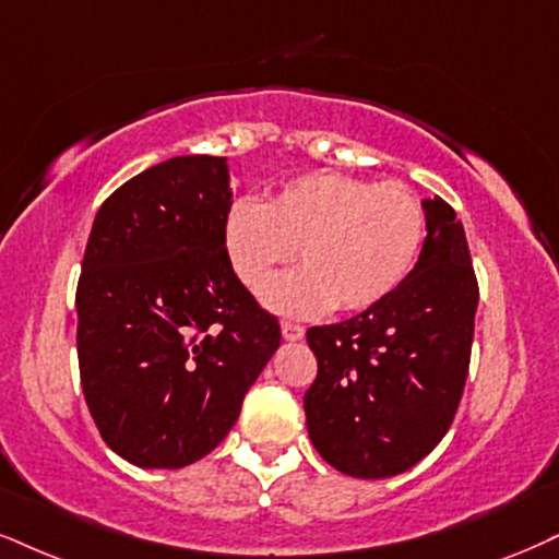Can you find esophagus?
<instances>
[{
    "mask_svg": "<svg viewBox=\"0 0 559 559\" xmlns=\"http://www.w3.org/2000/svg\"><path fill=\"white\" fill-rule=\"evenodd\" d=\"M302 334H306V329H302L300 323L282 321V336H285L287 342H298V340H302Z\"/></svg>",
    "mask_w": 559,
    "mask_h": 559,
    "instance_id": "obj_1",
    "label": "esophagus"
}]
</instances>
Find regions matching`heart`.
<instances>
[{"instance_id":"heart-1","label":"heart","mask_w":559,"mask_h":559,"mask_svg":"<svg viewBox=\"0 0 559 559\" xmlns=\"http://www.w3.org/2000/svg\"><path fill=\"white\" fill-rule=\"evenodd\" d=\"M425 236L427 212L406 186L336 170L293 178L266 204L238 199L225 217L227 259L251 293H264L300 248L306 266L269 293L298 316L378 306L409 277Z\"/></svg>"}]
</instances>
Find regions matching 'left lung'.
<instances>
[{
	"instance_id": "obj_1",
	"label": "left lung",
	"mask_w": 559,
	"mask_h": 559,
	"mask_svg": "<svg viewBox=\"0 0 559 559\" xmlns=\"http://www.w3.org/2000/svg\"><path fill=\"white\" fill-rule=\"evenodd\" d=\"M419 261L389 298L306 332L319 373L302 396L308 436L336 472L402 474L436 448L456 417L479 302L464 225L425 199Z\"/></svg>"
}]
</instances>
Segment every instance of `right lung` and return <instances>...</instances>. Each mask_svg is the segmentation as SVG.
I'll list each match as a JSON object with an SVG mask.
<instances>
[{
  "label": "right lung",
  "instance_id": "obj_1",
  "mask_svg": "<svg viewBox=\"0 0 559 559\" xmlns=\"http://www.w3.org/2000/svg\"><path fill=\"white\" fill-rule=\"evenodd\" d=\"M227 157L183 155L103 202L78 282V357L100 438L142 469L204 459L280 347L225 248Z\"/></svg>",
  "mask_w": 559,
  "mask_h": 559
}]
</instances>
